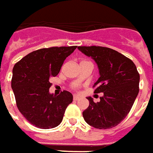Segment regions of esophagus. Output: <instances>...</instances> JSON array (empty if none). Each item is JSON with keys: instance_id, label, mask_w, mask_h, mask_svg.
<instances>
[{"instance_id": "34e87169", "label": "esophagus", "mask_w": 153, "mask_h": 153, "mask_svg": "<svg viewBox=\"0 0 153 153\" xmlns=\"http://www.w3.org/2000/svg\"><path fill=\"white\" fill-rule=\"evenodd\" d=\"M79 99H80V97H79V96H73V100H78Z\"/></svg>"}]
</instances>
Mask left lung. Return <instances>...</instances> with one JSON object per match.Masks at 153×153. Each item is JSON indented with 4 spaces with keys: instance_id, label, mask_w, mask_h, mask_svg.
<instances>
[{
    "instance_id": "obj_1",
    "label": "left lung",
    "mask_w": 153,
    "mask_h": 153,
    "mask_svg": "<svg viewBox=\"0 0 153 153\" xmlns=\"http://www.w3.org/2000/svg\"><path fill=\"white\" fill-rule=\"evenodd\" d=\"M79 50L96 62L100 77L95 93L103 92L100 101L91 96L88 108L82 113L89 125L99 129L115 127L129 113L139 91L140 76L132 60L119 52L100 46H80Z\"/></svg>"
}]
</instances>
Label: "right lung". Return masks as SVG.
Masks as SVG:
<instances>
[{
  "instance_id": "add662e5",
  "label": "right lung",
  "mask_w": 153,
  "mask_h": 153,
  "mask_svg": "<svg viewBox=\"0 0 153 153\" xmlns=\"http://www.w3.org/2000/svg\"><path fill=\"white\" fill-rule=\"evenodd\" d=\"M76 48L52 47L33 51L13 68L11 88L16 105L31 124L48 129L61 123L65 110L73 96L67 91L59 96L49 93V79L56 76L63 62Z\"/></svg>"
}]
</instances>
